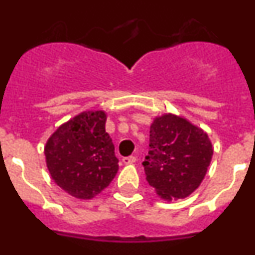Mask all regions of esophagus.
I'll list each match as a JSON object with an SVG mask.
<instances>
[{
    "mask_svg": "<svg viewBox=\"0 0 255 255\" xmlns=\"http://www.w3.org/2000/svg\"><path fill=\"white\" fill-rule=\"evenodd\" d=\"M123 162H124V163H125V164L134 163V162H136V157H134V155H129V157H124Z\"/></svg>",
    "mask_w": 255,
    "mask_h": 255,
    "instance_id": "esophagus-1",
    "label": "esophagus"
}]
</instances>
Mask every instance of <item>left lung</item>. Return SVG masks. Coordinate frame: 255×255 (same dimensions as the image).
<instances>
[{"label": "left lung", "mask_w": 255, "mask_h": 255, "mask_svg": "<svg viewBox=\"0 0 255 255\" xmlns=\"http://www.w3.org/2000/svg\"><path fill=\"white\" fill-rule=\"evenodd\" d=\"M212 154V143L202 129L175 115L155 117L143 162L147 181L163 199H182L200 185Z\"/></svg>", "instance_id": "obj_1"}]
</instances>
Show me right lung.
I'll return each instance as SVG.
<instances>
[{"label": "right lung", "instance_id": "1", "mask_svg": "<svg viewBox=\"0 0 255 255\" xmlns=\"http://www.w3.org/2000/svg\"><path fill=\"white\" fill-rule=\"evenodd\" d=\"M106 120L103 111L83 112L61 125L44 148L52 179L79 199H91L101 193L119 170Z\"/></svg>", "mask_w": 255, "mask_h": 255}]
</instances>
